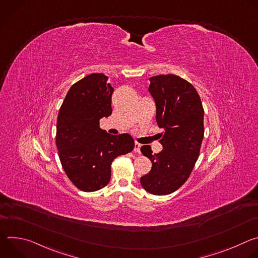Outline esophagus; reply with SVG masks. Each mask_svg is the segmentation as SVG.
<instances>
[{"instance_id":"obj_1","label":"esophagus","mask_w":258,"mask_h":258,"mask_svg":"<svg viewBox=\"0 0 258 258\" xmlns=\"http://www.w3.org/2000/svg\"><path fill=\"white\" fill-rule=\"evenodd\" d=\"M134 151H135V152H137V153H140V151H141V144H139V143H137V142H136Z\"/></svg>"}]
</instances>
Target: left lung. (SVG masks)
<instances>
[{"instance_id":"obj_1","label":"left lung","mask_w":258,"mask_h":258,"mask_svg":"<svg viewBox=\"0 0 258 258\" xmlns=\"http://www.w3.org/2000/svg\"><path fill=\"white\" fill-rule=\"evenodd\" d=\"M149 92L156 103L158 126L164 128L159 141L163 150L153 154L150 146L141 147L143 155L152 162L141 185L153 195H168L186 182L199 157L204 109L193 85L174 75L150 78Z\"/></svg>"}]
</instances>
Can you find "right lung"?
Listing matches in <instances>:
<instances>
[{
  "mask_svg": "<svg viewBox=\"0 0 258 258\" xmlns=\"http://www.w3.org/2000/svg\"><path fill=\"white\" fill-rule=\"evenodd\" d=\"M103 73H92L73 84L58 113L56 146L62 167L78 189L94 192L111 177L112 161L135 148L128 134L112 136L100 119L112 113L113 88Z\"/></svg>",
  "mask_w": 258,
  "mask_h": 258,
  "instance_id": "obj_1",
  "label": "right lung"
}]
</instances>
